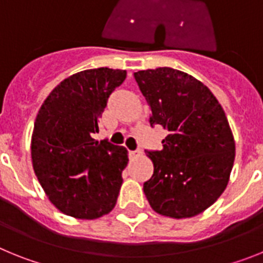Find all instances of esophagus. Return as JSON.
Returning a JSON list of instances; mask_svg holds the SVG:
<instances>
[{
  "label": "esophagus",
  "mask_w": 263,
  "mask_h": 263,
  "mask_svg": "<svg viewBox=\"0 0 263 263\" xmlns=\"http://www.w3.org/2000/svg\"><path fill=\"white\" fill-rule=\"evenodd\" d=\"M130 157H138V155L142 154V150L141 148H137V150H132V152H129Z\"/></svg>",
  "instance_id": "obj_1"
}]
</instances>
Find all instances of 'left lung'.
I'll use <instances>...</instances> for the list:
<instances>
[{
	"label": "left lung",
	"mask_w": 263,
	"mask_h": 263,
	"mask_svg": "<svg viewBox=\"0 0 263 263\" xmlns=\"http://www.w3.org/2000/svg\"><path fill=\"white\" fill-rule=\"evenodd\" d=\"M134 79L152 109V127L168 132L160 150H145L154 174L143 192L160 215H199L224 192L233 167L227 116L212 92L185 72L159 67L134 72Z\"/></svg>",
	"instance_id": "8db88e82"
}]
</instances>
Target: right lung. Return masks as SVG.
Returning <instances> with one entry per match:
<instances>
[{
    "label": "right lung",
    "instance_id": "add662e5",
    "mask_svg": "<svg viewBox=\"0 0 263 263\" xmlns=\"http://www.w3.org/2000/svg\"><path fill=\"white\" fill-rule=\"evenodd\" d=\"M125 79L126 71L106 67L79 72L51 92L36 116L32 167L51 203L72 217L92 220L116 205L127 152L93 134Z\"/></svg>",
    "mask_w": 263,
    "mask_h": 263
}]
</instances>
